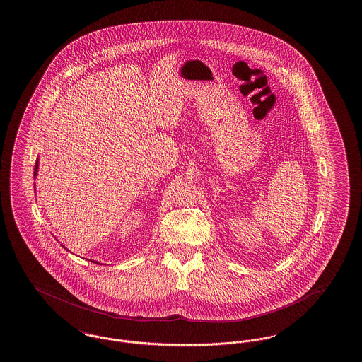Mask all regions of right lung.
<instances>
[{"mask_svg": "<svg viewBox=\"0 0 362 362\" xmlns=\"http://www.w3.org/2000/svg\"><path fill=\"white\" fill-rule=\"evenodd\" d=\"M37 167H39V163L36 161V165H35V176L37 174ZM97 264H98V262H97Z\"/></svg>", "mask_w": 362, "mask_h": 362, "instance_id": "obj_1", "label": "right lung"}]
</instances>
